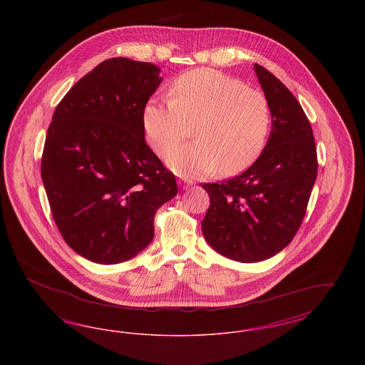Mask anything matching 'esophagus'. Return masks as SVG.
Wrapping results in <instances>:
<instances>
[{
    "instance_id": "obj_1",
    "label": "esophagus",
    "mask_w": 365,
    "mask_h": 365,
    "mask_svg": "<svg viewBox=\"0 0 365 365\" xmlns=\"http://www.w3.org/2000/svg\"><path fill=\"white\" fill-rule=\"evenodd\" d=\"M178 183H179V186H180L183 190H185V189H187V187H190L191 185H192L190 180H186V179H185V180L182 179V180H179Z\"/></svg>"
}]
</instances>
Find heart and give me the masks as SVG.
I'll list each match as a JSON object with an SVG mask.
<instances>
[{
	"label": "heart",
	"mask_w": 365,
	"mask_h": 365,
	"mask_svg": "<svg viewBox=\"0 0 365 365\" xmlns=\"http://www.w3.org/2000/svg\"><path fill=\"white\" fill-rule=\"evenodd\" d=\"M269 124V104L261 91L213 70L179 76L171 101L153 98L142 112L146 140L158 155L188 136L193 125L197 139L165 156V164L183 178L247 168L260 155Z\"/></svg>",
	"instance_id": "obj_1"
}]
</instances>
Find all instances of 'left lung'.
<instances>
[{"mask_svg": "<svg viewBox=\"0 0 365 365\" xmlns=\"http://www.w3.org/2000/svg\"><path fill=\"white\" fill-rule=\"evenodd\" d=\"M255 72L272 118L267 145L242 174L202 185L210 200L201 223L205 241L240 262L267 260L292 242L317 175L312 127L304 109L275 75L259 64Z\"/></svg>", "mask_w": 365, "mask_h": 365, "instance_id": "left-lung-1", "label": "left lung"}]
</instances>
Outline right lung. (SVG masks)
<instances>
[{
  "instance_id": "1",
  "label": "right lung",
  "mask_w": 365,
  "mask_h": 365,
  "mask_svg": "<svg viewBox=\"0 0 365 365\" xmlns=\"http://www.w3.org/2000/svg\"><path fill=\"white\" fill-rule=\"evenodd\" d=\"M152 63L113 57L79 79L53 113L42 182L64 241L87 260L118 264L155 237L178 186L145 142L142 112L163 82Z\"/></svg>"
}]
</instances>
